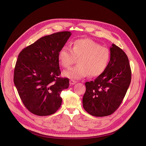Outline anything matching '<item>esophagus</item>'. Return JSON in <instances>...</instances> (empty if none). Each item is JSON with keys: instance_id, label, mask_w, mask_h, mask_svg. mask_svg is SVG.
I'll list each match as a JSON object with an SVG mask.
<instances>
[{"instance_id": "34e87169", "label": "esophagus", "mask_w": 146, "mask_h": 146, "mask_svg": "<svg viewBox=\"0 0 146 146\" xmlns=\"http://www.w3.org/2000/svg\"><path fill=\"white\" fill-rule=\"evenodd\" d=\"M76 83V82L75 80H70V84L71 85H73Z\"/></svg>"}]
</instances>
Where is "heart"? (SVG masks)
<instances>
[{
  "label": "heart",
  "instance_id": "obj_1",
  "mask_svg": "<svg viewBox=\"0 0 146 146\" xmlns=\"http://www.w3.org/2000/svg\"><path fill=\"white\" fill-rule=\"evenodd\" d=\"M78 59V64L65 70L63 75L72 80H79L89 76L96 78L101 75L111 60L110 50L89 38L76 40L72 48L64 45L58 53L59 64L68 68Z\"/></svg>",
  "mask_w": 146,
  "mask_h": 146
}]
</instances>
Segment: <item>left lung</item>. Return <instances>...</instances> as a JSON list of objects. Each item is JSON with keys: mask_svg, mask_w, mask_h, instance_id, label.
<instances>
[{"mask_svg": "<svg viewBox=\"0 0 146 146\" xmlns=\"http://www.w3.org/2000/svg\"><path fill=\"white\" fill-rule=\"evenodd\" d=\"M110 52V62L104 73L94 81L85 83L83 106L95 117L108 116L115 111L131 83V71L126 54L114 44Z\"/></svg>", "mask_w": 146, "mask_h": 146, "instance_id": "left-lung-1", "label": "left lung"}]
</instances>
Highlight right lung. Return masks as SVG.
Here are the masks:
<instances>
[{
  "instance_id": "1",
  "label": "right lung",
  "mask_w": 146,
  "mask_h": 146,
  "mask_svg": "<svg viewBox=\"0 0 146 146\" xmlns=\"http://www.w3.org/2000/svg\"><path fill=\"white\" fill-rule=\"evenodd\" d=\"M72 35L69 31L44 36L23 49L15 67L13 82L27 110L38 116L54 113L62 102L61 91L69 86L61 74L58 53Z\"/></svg>"
}]
</instances>
